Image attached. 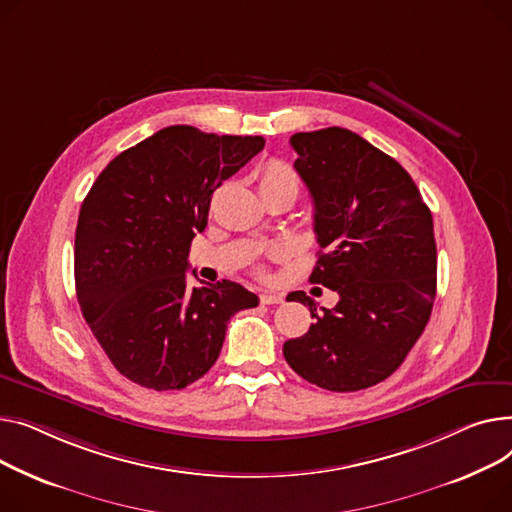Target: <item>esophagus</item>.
I'll return each mask as SVG.
<instances>
[{"instance_id":"obj_1","label":"esophagus","mask_w":512,"mask_h":512,"mask_svg":"<svg viewBox=\"0 0 512 512\" xmlns=\"http://www.w3.org/2000/svg\"><path fill=\"white\" fill-rule=\"evenodd\" d=\"M260 302L266 304V306H273V304H283L285 297L281 293H268V291H264V293H260Z\"/></svg>"}]
</instances>
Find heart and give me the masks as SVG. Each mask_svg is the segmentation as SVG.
I'll return each instance as SVG.
<instances>
[{
    "instance_id": "1",
    "label": "heart",
    "mask_w": 512,
    "mask_h": 512,
    "mask_svg": "<svg viewBox=\"0 0 512 512\" xmlns=\"http://www.w3.org/2000/svg\"><path fill=\"white\" fill-rule=\"evenodd\" d=\"M275 184L289 186L297 194L299 177L285 161H270L264 165V169L260 173V186H275ZM275 254H279V252H275Z\"/></svg>"
}]
</instances>
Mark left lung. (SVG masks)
<instances>
[{
	"mask_svg": "<svg viewBox=\"0 0 512 512\" xmlns=\"http://www.w3.org/2000/svg\"><path fill=\"white\" fill-rule=\"evenodd\" d=\"M293 163L314 202L320 244L310 281L339 293L316 310L304 291L287 302L316 320L283 345L304 380L353 393L393 374L422 337L436 297L432 213L411 175L380 148L345 128L291 136Z\"/></svg>",
	"mask_w": 512,
	"mask_h": 512,
	"instance_id": "left-lung-1",
	"label": "left lung"
}]
</instances>
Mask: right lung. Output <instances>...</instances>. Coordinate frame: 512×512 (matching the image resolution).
Wrapping results in <instances>:
<instances>
[{
	"instance_id": "add662e5",
	"label": "right lung",
	"mask_w": 512,
	"mask_h": 512,
	"mask_svg": "<svg viewBox=\"0 0 512 512\" xmlns=\"http://www.w3.org/2000/svg\"><path fill=\"white\" fill-rule=\"evenodd\" d=\"M262 148V136L169 126L119 153L86 194L74 242L78 304L128 380L186 388L217 362L229 318L258 306L227 279L188 287L186 270L213 192Z\"/></svg>"
}]
</instances>
